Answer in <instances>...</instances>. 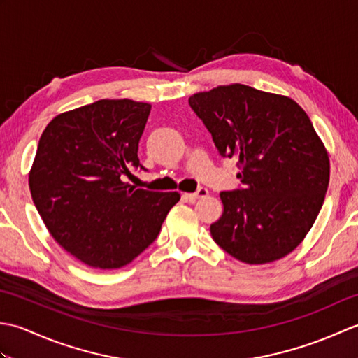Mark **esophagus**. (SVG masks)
<instances>
[{
  "instance_id": "1",
  "label": "esophagus",
  "mask_w": 358,
  "mask_h": 358,
  "mask_svg": "<svg viewBox=\"0 0 358 358\" xmlns=\"http://www.w3.org/2000/svg\"><path fill=\"white\" fill-rule=\"evenodd\" d=\"M209 195V191L206 187H200L199 191L196 192H192V194H186V196L189 200H199V199H204V196Z\"/></svg>"
}]
</instances>
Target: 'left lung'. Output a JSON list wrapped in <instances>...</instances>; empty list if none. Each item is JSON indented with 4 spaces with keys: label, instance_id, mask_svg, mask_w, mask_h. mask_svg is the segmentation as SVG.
Returning a JSON list of instances; mask_svg holds the SVG:
<instances>
[{
    "label": "left lung",
    "instance_id": "left-lung-1",
    "mask_svg": "<svg viewBox=\"0 0 358 358\" xmlns=\"http://www.w3.org/2000/svg\"><path fill=\"white\" fill-rule=\"evenodd\" d=\"M218 154L237 159L241 187L222 192L210 224L217 245L237 260L264 264L300 245L329 185V157L306 112L283 95L245 85L189 98Z\"/></svg>",
    "mask_w": 358,
    "mask_h": 358
}]
</instances>
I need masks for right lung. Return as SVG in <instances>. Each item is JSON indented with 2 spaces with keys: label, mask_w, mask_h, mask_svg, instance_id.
Masks as SVG:
<instances>
[{
  "label": "right lung",
  "mask_w": 358,
  "mask_h": 358,
  "mask_svg": "<svg viewBox=\"0 0 358 358\" xmlns=\"http://www.w3.org/2000/svg\"><path fill=\"white\" fill-rule=\"evenodd\" d=\"M152 106L100 100L53 118L29 173L32 200L50 235L80 262L118 269L154 243L178 192L126 183L144 169L138 143Z\"/></svg>",
  "instance_id": "right-lung-1"
}]
</instances>
